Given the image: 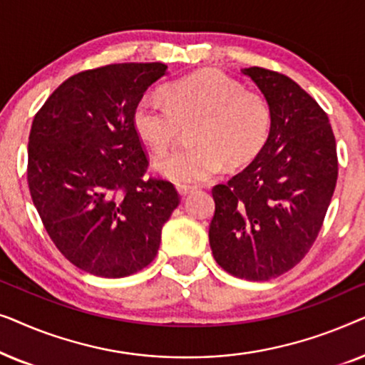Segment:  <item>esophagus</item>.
<instances>
[{"mask_svg":"<svg viewBox=\"0 0 365 365\" xmlns=\"http://www.w3.org/2000/svg\"><path fill=\"white\" fill-rule=\"evenodd\" d=\"M194 191V187H191V186H178V192L181 194L182 197H186L187 194H191Z\"/></svg>","mask_w":365,"mask_h":365,"instance_id":"obj_1","label":"esophagus"}]
</instances>
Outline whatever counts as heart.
<instances>
[{
	"instance_id": "heart-1",
	"label": "heart",
	"mask_w": 365,
	"mask_h": 365,
	"mask_svg": "<svg viewBox=\"0 0 365 365\" xmlns=\"http://www.w3.org/2000/svg\"><path fill=\"white\" fill-rule=\"evenodd\" d=\"M168 104L144 94L133 109V126L153 153L161 154L181 128L192 148L174 151L154 163V171L179 186L204 182L227 168L251 163L267 141L271 106L262 94L246 91L221 71H201L164 88Z\"/></svg>"
}]
</instances>
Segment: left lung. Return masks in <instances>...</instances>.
<instances>
[{"label": "left lung", "instance_id": "left-lung-1", "mask_svg": "<svg viewBox=\"0 0 365 365\" xmlns=\"http://www.w3.org/2000/svg\"><path fill=\"white\" fill-rule=\"evenodd\" d=\"M271 106L272 124L246 169L212 189V256L224 271L269 281L292 269L321 231L337 182L336 138L322 108L291 78L244 68Z\"/></svg>", "mask_w": 365, "mask_h": 365}]
</instances>
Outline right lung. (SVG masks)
Returning <instances> with one entry per match:
<instances>
[{"instance_id": "add662e5", "label": "right lung", "mask_w": 365, "mask_h": 365, "mask_svg": "<svg viewBox=\"0 0 365 365\" xmlns=\"http://www.w3.org/2000/svg\"><path fill=\"white\" fill-rule=\"evenodd\" d=\"M168 73L163 63H123L74 74L33 119L28 186L51 241L74 266L126 277L156 257L179 204L164 179H144L148 158L133 109Z\"/></svg>"}]
</instances>
